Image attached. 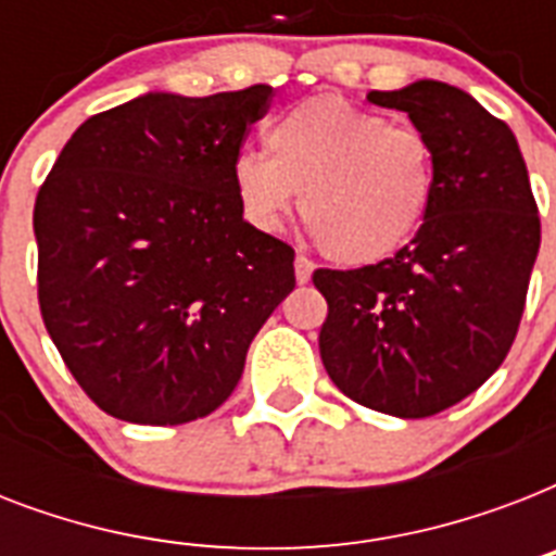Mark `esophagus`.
<instances>
[{"instance_id": "1", "label": "esophagus", "mask_w": 556, "mask_h": 556, "mask_svg": "<svg viewBox=\"0 0 556 556\" xmlns=\"http://www.w3.org/2000/svg\"><path fill=\"white\" fill-rule=\"evenodd\" d=\"M312 274H314V262L305 260V256H296V260H294L296 282H300V286H305V282L312 279Z\"/></svg>"}]
</instances>
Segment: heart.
<instances>
[{
	"mask_svg": "<svg viewBox=\"0 0 556 556\" xmlns=\"http://www.w3.org/2000/svg\"><path fill=\"white\" fill-rule=\"evenodd\" d=\"M268 155L233 161L244 218L277 230L294 210L331 262L364 268L413 242L435 199V147L415 124L355 106L340 94L286 109L268 126Z\"/></svg>",
	"mask_w": 556,
	"mask_h": 556,
	"instance_id": "heart-1",
	"label": "heart"
}]
</instances>
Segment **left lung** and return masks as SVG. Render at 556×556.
I'll return each instance as SVG.
<instances>
[{
  "instance_id": "obj_1",
  "label": "left lung",
  "mask_w": 556,
  "mask_h": 556,
  "mask_svg": "<svg viewBox=\"0 0 556 556\" xmlns=\"http://www.w3.org/2000/svg\"><path fill=\"white\" fill-rule=\"evenodd\" d=\"M435 147V199L413 242L355 270H314L329 303L323 366L357 404L427 418L500 369L526 312L540 216L505 121L439 80L369 91Z\"/></svg>"
}]
</instances>
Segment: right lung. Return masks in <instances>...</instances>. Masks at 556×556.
I'll use <instances>...</instances> for the list:
<instances>
[{
  "label": "right lung",
  "instance_id": "add662e5",
  "mask_svg": "<svg viewBox=\"0 0 556 556\" xmlns=\"http://www.w3.org/2000/svg\"><path fill=\"white\" fill-rule=\"evenodd\" d=\"M270 94H141L80 124L39 187V312L83 392L121 421L218 409L294 291V248L248 225L233 190Z\"/></svg>",
  "mask_w": 556,
  "mask_h": 556
}]
</instances>
